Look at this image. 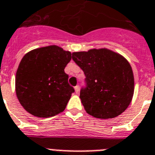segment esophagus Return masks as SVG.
I'll return each instance as SVG.
<instances>
[{"mask_svg": "<svg viewBox=\"0 0 155 155\" xmlns=\"http://www.w3.org/2000/svg\"><path fill=\"white\" fill-rule=\"evenodd\" d=\"M74 90H75V92H76L77 94L78 93V92H79V86H78V85H77V86L74 87Z\"/></svg>", "mask_w": 155, "mask_h": 155, "instance_id": "34e87169", "label": "esophagus"}]
</instances>
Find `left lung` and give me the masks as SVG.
Instances as JSON below:
<instances>
[{
	"instance_id": "1",
	"label": "left lung",
	"mask_w": 155,
	"mask_h": 155,
	"mask_svg": "<svg viewBox=\"0 0 155 155\" xmlns=\"http://www.w3.org/2000/svg\"><path fill=\"white\" fill-rule=\"evenodd\" d=\"M72 59L85 75L80 99L87 113L108 119L125 111L134 93L133 72L127 59L107 48L73 52Z\"/></svg>"
}]
</instances>
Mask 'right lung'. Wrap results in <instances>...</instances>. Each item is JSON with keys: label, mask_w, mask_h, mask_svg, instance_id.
Listing matches in <instances>:
<instances>
[{"label": "right lung", "mask_w": 155, "mask_h": 155, "mask_svg": "<svg viewBox=\"0 0 155 155\" xmlns=\"http://www.w3.org/2000/svg\"><path fill=\"white\" fill-rule=\"evenodd\" d=\"M71 53L56 45L36 48L23 56L17 69L15 92L26 111L50 117L65 110L74 89L64 72Z\"/></svg>", "instance_id": "1"}]
</instances>
